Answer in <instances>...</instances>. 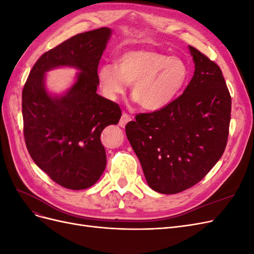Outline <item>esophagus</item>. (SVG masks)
I'll return each instance as SVG.
<instances>
[{
  "mask_svg": "<svg viewBox=\"0 0 254 254\" xmlns=\"http://www.w3.org/2000/svg\"><path fill=\"white\" fill-rule=\"evenodd\" d=\"M131 120H132V119H131V117H130V115H128L127 113H123L119 124H120V126H121V127H125V125L127 124V123H128V122H130Z\"/></svg>",
  "mask_w": 254,
  "mask_h": 254,
  "instance_id": "esophagus-1",
  "label": "esophagus"
}]
</instances>
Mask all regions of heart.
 <instances>
[{"instance_id": "1", "label": "heart", "mask_w": 254, "mask_h": 254, "mask_svg": "<svg viewBox=\"0 0 254 254\" xmlns=\"http://www.w3.org/2000/svg\"><path fill=\"white\" fill-rule=\"evenodd\" d=\"M189 67L178 56L150 49L123 52L117 64L99 67L97 78L104 95L114 101L131 84V93L145 110L165 108L179 96L188 81Z\"/></svg>"}]
</instances>
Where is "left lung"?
Here are the masks:
<instances>
[{
  "label": "left lung",
  "instance_id": "obj_1",
  "mask_svg": "<svg viewBox=\"0 0 254 254\" xmlns=\"http://www.w3.org/2000/svg\"><path fill=\"white\" fill-rule=\"evenodd\" d=\"M189 49L195 71L182 95L126 125L148 186L166 195L200 181L221 158L229 134L231 96L220 67Z\"/></svg>",
  "mask_w": 254,
  "mask_h": 254
}]
</instances>
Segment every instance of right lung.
Returning <instances> with one entry per match:
<instances>
[{
	"mask_svg": "<svg viewBox=\"0 0 254 254\" xmlns=\"http://www.w3.org/2000/svg\"><path fill=\"white\" fill-rule=\"evenodd\" d=\"M111 33L109 27L90 30L44 53L22 91L23 131L29 155L65 189H88L101 178L107 163L101 133L121 119L119 105L96 93L98 64ZM60 66L80 72L70 89L53 96L45 87V73Z\"/></svg>",
	"mask_w": 254,
	"mask_h": 254,
	"instance_id": "right-lung-1",
	"label": "right lung"
}]
</instances>
